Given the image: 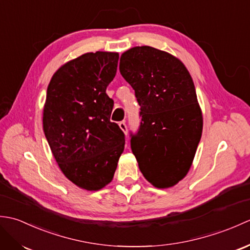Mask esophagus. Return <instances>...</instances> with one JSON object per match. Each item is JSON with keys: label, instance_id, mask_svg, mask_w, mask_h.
Masks as SVG:
<instances>
[{"label": "esophagus", "instance_id": "34e87169", "mask_svg": "<svg viewBox=\"0 0 250 250\" xmlns=\"http://www.w3.org/2000/svg\"><path fill=\"white\" fill-rule=\"evenodd\" d=\"M119 126H120V129L125 132V134H126V125H125V121L119 122Z\"/></svg>", "mask_w": 250, "mask_h": 250}]
</instances>
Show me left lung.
<instances>
[{
	"label": "left lung",
	"mask_w": 250,
	"mask_h": 250,
	"mask_svg": "<svg viewBox=\"0 0 250 250\" xmlns=\"http://www.w3.org/2000/svg\"><path fill=\"white\" fill-rule=\"evenodd\" d=\"M119 71L141 106L131 133L141 172L157 188L173 187L187 175L203 128L192 78L177 58L149 46L124 52Z\"/></svg>",
	"instance_id": "left-lung-1"
}]
</instances>
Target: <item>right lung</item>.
Instances as JSON below:
<instances>
[{"label":"right lung","instance_id":"add662e5","mask_svg":"<svg viewBox=\"0 0 250 250\" xmlns=\"http://www.w3.org/2000/svg\"><path fill=\"white\" fill-rule=\"evenodd\" d=\"M118 59L117 52H88L62 65L47 88L43 128L52 155L72 183L90 191L111 182L125 149L106 94Z\"/></svg>","mask_w":250,"mask_h":250}]
</instances>
